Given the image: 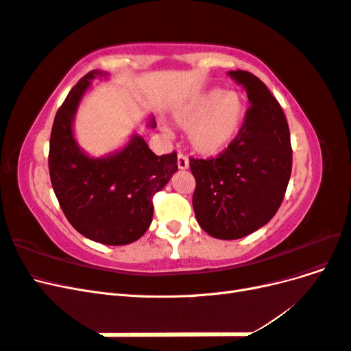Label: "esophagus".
Here are the masks:
<instances>
[{
  "instance_id": "esophagus-1",
  "label": "esophagus",
  "mask_w": 351,
  "mask_h": 351,
  "mask_svg": "<svg viewBox=\"0 0 351 351\" xmlns=\"http://www.w3.org/2000/svg\"><path fill=\"white\" fill-rule=\"evenodd\" d=\"M177 165H178L180 169L189 168V158L184 154H178V156H177Z\"/></svg>"
}]
</instances>
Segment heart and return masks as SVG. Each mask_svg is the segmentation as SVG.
<instances>
[{"mask_svg": "<svg viewBox=\"0 0 351 351\" xmlns=\"http://www.w3.org/2000/svg\"><path fill=\"white\" fill-rule=\"evenodd\" d=\"M246 104L239 92L212 89L174 112L176 123L189 129V142L204 155H217L236 139Z\"/></svg>", "mask_w": 351, "mask_h": 351, "instance_id": "b5f03b06", "label": "heart"}]
</instances>
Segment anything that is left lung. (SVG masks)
<instances>
[{"label":"left lung","instance_id":"left-lung-1","mask_svg":"<svg viewBox=\"0 0 351 351\" xmlns=\"http://www.w3.org/2000/svg\"><path fill=\"white\" fill-rule=\"evenodd\" d=\"M228 74L247 92L244 121L218 156L190 158L196 219L221 240L241 239L271 221L282 204L293 164L289 123L278 101L254 74Z\"/></svg>","mask_w":351,"mask_h":351}]
</instances>
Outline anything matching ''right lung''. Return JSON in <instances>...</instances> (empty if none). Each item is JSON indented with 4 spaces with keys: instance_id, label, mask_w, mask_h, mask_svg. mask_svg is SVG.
<instances>
[{
    "instance_id": "add662e5",
    "label": "right lung",
    "mask_w": 351,
    "mask_h": 351,
    "mask_svg": "<svg viewBox=\"0 0 351 351\" xmlns=\"http://www.w3.org/2000/svg\"><path fill=\"white\" fill-rule=\"evenodd\" d=\"M83 76L58 108L49 139L52 189L70 224L97 243L123 246L141 239L154 215L152 199L177 171V154L155 155L134 134L124 149L107 158L84 155L73 137V119L90 80ZM155 127V121H151Z\"/></svg>"
}]
</instances>
